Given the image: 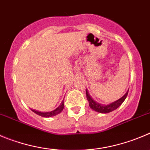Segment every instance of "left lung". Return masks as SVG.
<instances>
[{
  "mask_svg": "<svg viewBox=\"0 0 150 150\" xmlns=\"http://www.w3.org/2000/svg\"><path fill=\"white\" fill-rule=\"evenodd\" d=\"M129 90L126 92V94L124 95L123 97H121V98L118 99V100H115V101L112 102V103H110L108 105H103L100 104V103H98L96 100H94L92 98V97L90 96V95L89 94L87 89H86V96L87 98V100L89 101V105L90 108L92 110H95V111L98 112L100 113H108L110 112H112L113 110H116L117 107H119L121 105V103L125 100L126 98H127V95H128Z\"/></svg>",
  "mask_w": 150,
  "mask_h": 150,
  "instance_id": "left-lung-1",
  "label": "left lung"
}]
</instances>
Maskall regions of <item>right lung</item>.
I'll return each instance as SVG.
<instances>
[{
  "instance_id": "1",
  "label": "right lung",
  "mask_w": 150,
  "mask_h": 150,
  "mask_svg": "<svg viewBox=\"0 0 150 150\" xmlns=\"http://www.w3.org/2000/svg\"><path fill=\"white\" fill-rule=\"evenodd\" d=\"M64 101L61 102V103L60 104V106L58 107L55 109V110H52L51 112H38V111H35V110H33V111L35 113H36L37 115H38L42 116V117H52V116L56 115L59 114L61 113V112L63 111L64 110Z\"/></svg>"
}]
</instances>
